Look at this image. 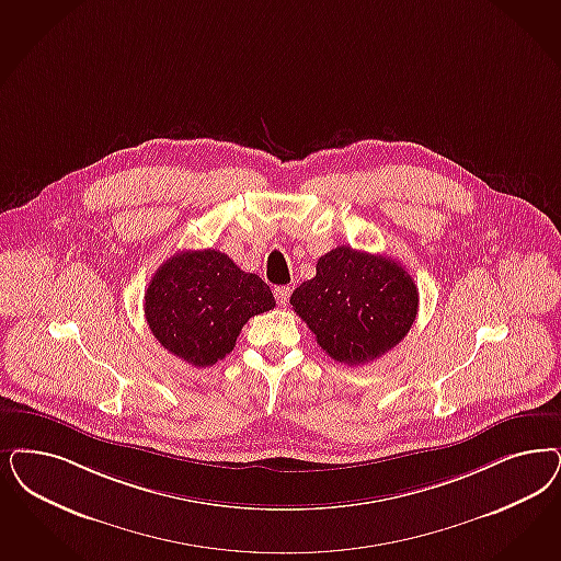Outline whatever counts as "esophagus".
I'll return each mask as SVG.
<instances>
[{"instance_id":"esophagus-1","label":"esophagus","mask_w":561,"mask_h":561,"mask_svg":"<svg viewBox=\"0 0 561 561\" xmlns=\"http://www.w3.org/2000/svg\"><path fill=\"white\" fill-rule=\"evenodd\" d=\"M290 294L291 290L288 286H275V288H273V296H275V300H277L279 307H286V305H288Z\"/></svg>"}]
</instances>
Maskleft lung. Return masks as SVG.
Listing matches in <instances>:
<instances>
[{
  "label": "left lung",
  "mask_w": 561,
  "mask_h": 561,
  "mask_svg": "<svg viewBox=\"0 0 561 561\" xmlns=\"http://www.w3.org/2000/svg\"><path fill=\"white\" fill-rule=\"evenodd\" d=\"M294 312L337 363L367 365L396 348L419 312V288L398 261L337 247L291 291Z\"/></svg>",
  "instance_id": "1"
}]
</instances>
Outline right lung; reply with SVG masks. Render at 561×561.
Returning a JSON list of instances; mask_svg holds the SVG:
<instances>
[{"label": "right lung", "mask_w": 561, "mask_h": 561, "mask_svg": "<svg viewBox=\"0 0 561 561\" xmlns=\"http://www.w3.org/2000/svg\"><path fill=\"white\" fill-rule=\"evenodd\" d=\"M273 307L270 286L215 249L170 256L145 291V317L157 342L198 368L230 354L247 321Z\"/></svg>", "instance_id": "right-lung-1"}]
</instances>
